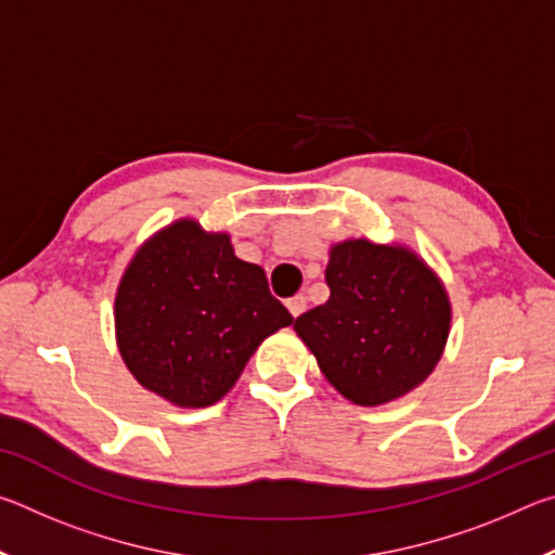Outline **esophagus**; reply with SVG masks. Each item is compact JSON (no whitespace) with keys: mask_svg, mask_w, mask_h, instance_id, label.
<instances>
[{"mask_svg":"<svg viewBox=\"0 0 555 555\" xmlns=\"http://www.w3.org/2000/svg\"><path fill=\"white\" fill-rule=\"evenodd\" d=\"M286 308L291 311V315L298 318V315L304 313L306 308H308V300H306V296H304V294H298V296H294V298H288V300H286Z\"/></svg>","mask_w":555,"mask_h":555,"instance_id":"esophagus-1","label":"esophagus"}]
</instances>
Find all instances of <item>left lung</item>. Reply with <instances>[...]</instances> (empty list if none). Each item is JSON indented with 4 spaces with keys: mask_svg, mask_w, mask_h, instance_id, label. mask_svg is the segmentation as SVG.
I'll return each instance as SVG.
<instances>
[{
    "mask_svg": "<svg viewBox=\"0 0 555 555\" xmlns=\"http://www.w3.org/2000/svg\"><path fill=\"white\" fill-rule=\"evenodd\" d=\"M331 298L294 331L325 379L360 406H379L424 382L443 354L450 300L424 259L399 244L347 240L325 269Z\"/></svg>",
    "mask_w": 555,
    "mask_h": 555,
    "instance_id": "left-lung-1",
    "label": "left lung"
}]
</instances>
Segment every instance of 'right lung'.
I'll list each match as a JSON object with an SVG mask.
<instances>
[{
  "mask_svg": "<svg viewBox=\"0 0 555 555\" xmlns=\"http://www.w3.org/2000/svg\"><path fill=\"white\" fill-rule=\"evenodd\" d=\"M294 323L264 269L230 237L178 220L154 234L119 281V354L144 389L185 409L220 401L264 337Z\"/></svg>",
  "mask_w": 555,
  "mask_h": 555,
  "instance_id": "right-lung-1",
  "label": "right lung"
}]
</instances>
